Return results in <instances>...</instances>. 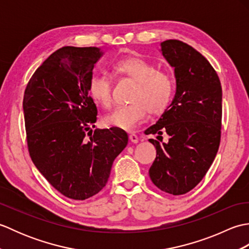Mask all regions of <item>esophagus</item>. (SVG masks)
<instances>
[{"mask_svg": "<svg viewBox=\"0 0 249 249\" xmlns=\"http://www.w3.org/2000/svg\"><path fill=\"white\" fill-rule=\"evenodd\" d=\"M129 140L131 142H134V143H137V142L139 141L138 136H137L135 133H129Z\"/></svg>", "mask_w": 249, "mask_h": 249, "instance_id": "1", "label": "esophagus"}]
</instances>
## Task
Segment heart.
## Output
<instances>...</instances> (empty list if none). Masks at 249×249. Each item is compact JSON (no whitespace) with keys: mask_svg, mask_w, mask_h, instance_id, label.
I'll list each match as a JSON object with an SVG mask.
<instances>
[{"mask_svg":"<svg viewBox=\"0 0 249 249\" xmlns=\"http://www.w3.org/2000/svg\"><path fill=\"white\" fill-rule=\"evenodd\" d=\"M115 71L138 82L131 104L120 106L105 116V123L121 129L131 130L143 122L147 111L153 115L161 114L170 103L174 80L170 73L157 71V66L140 56H131L119 62ZM92 98L105 108L113 104L112 81L107 76L94 75L89 83Z\"/></svg>","mask_w":249,"mask_h":249,"instance_id":"obj_1","label":"heart"}]
</instances>
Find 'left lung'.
<instances>
[{
    "label": "left lung",
    "instance_id": "8db88e82",
    "mask_svg": "<svg viewBox=\"0 0 249 249\" xmlns=\"http://www.w3.org/2000/svg\"><path fill=\"white\" fill-rule=\"evenodd\" d=\"M162 55L174 67L177 93L156 124L144 134L163 131L168 143L150 139L156 158L149 174L153 184L174 196L201 182L217 154L221 137L223 91L217 72L205 57L181 40L161 43Z\"/></svg>",
    "mask_w": 249,
    "mask_h": 249
}]
</instances>
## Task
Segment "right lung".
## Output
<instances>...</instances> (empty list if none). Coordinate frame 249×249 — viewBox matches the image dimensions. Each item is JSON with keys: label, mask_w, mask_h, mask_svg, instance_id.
I'll list each match as a JSON object with an SVG mask.
<instances>
[{"label": "right lung", "mask_w": 249, "mask_h": 249, "mask_svg": "<svg viewBox=\"0 0 249 249\" xmlns=\"http://www.w3.org/2000/svg\"><path fill=\"white\" fill-rule=\"evenodd\" d=\"M96 47H63L26 84L23 113L32 161L65 197L86 200L108 182L111 167L128 143L126 131L92 129L97 108L89 95Z\"/></svg>", "instance_id": "1"}]
</instances>
